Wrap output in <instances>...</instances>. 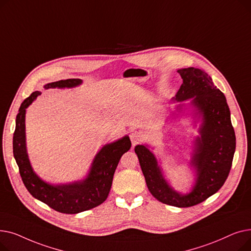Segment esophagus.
<instances>
[{
    "mask_svg": "<svg viewBox=\"0 0 251 251\" xmlns=\"http://www.w3.org/2000/svg\"><path fill=\"white\" fill-rule=\"evenodd\" d=\"M130 139H131V142H132V146H136L137 143H139L142 138H141V134L138 132V131H135V130H132L130 132Z\"/></svg>",
    "mask_w": 251,
    "mask_h": 251,
    "instance_id": "34e87169",
    "label": "esophagus"
}]
</instances>
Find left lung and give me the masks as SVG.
<instances>
[{"mask_svg":"<svg viewBox=\"0 0 251 251\" xmlns=\"http://www.w3.org/2000/svg\"><path fill=\"white\" fill-rule=\"evenodd\" d=\"M183 83L173 99L180 102L178 113L185 111L183 101L191 100L194 123L201 120L200 135L193 140L190 167L194 170V184L188 193L175 190L164 176L163 169L148 144H138L134 151L149 190L166 204L189 207L204 201L225 183L230 173L236 149V137L225 96L215 86L203 70L189 67L177 71Z\"/></svg>","mask_w":251,"mask_h":251,"instance_id":"1","label":"left lung"}]
</instances>
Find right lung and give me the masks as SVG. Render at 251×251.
<instances>
[{"label": "right lung", "mask_w": 251, "mask_h": 251, "mask_svg": "<svg viewBox=\"0 0 251 251\" xmlns=\"http://www.w3.org/2000/svg\"><path fill=\"white\" fill-rule=\"evenodd\" d=\"M81 83V79L73 78L50 82L44 87L45 89L72 88ZM41 95V91H34L24 100L16 117V128L13 136V154L24 185L34 199L63 214H78L94 208L107 200L118 163L121 156L131 148L130 138L125 135L103 146L92 160L84 179L64 184L46 182L31 167L26 149L25 135L26 109Z\"/></svg>", "instance_id": "obj_1"}]
</instances>
